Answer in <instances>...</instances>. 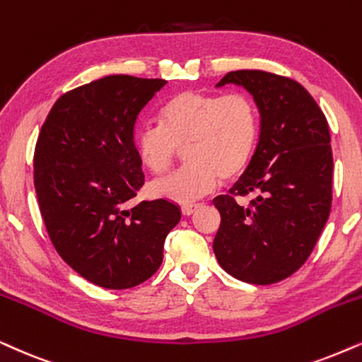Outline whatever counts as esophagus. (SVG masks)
<instances>
[{
	"label": "esophagus",
	"mask_w": 362,
	"mask_h": 362,
	"mask_svg": "<svg viewBox=\"0 0 362 362\" xmlns=\"http://www.w3.org/2000/svg\"><path fill=\"white\" fill-rule=\"evenodd\" d=\"M199 209V205L197 204H187V205H182V214L184 215H192L195 212V210Z\"/></svg>",
	"instance_id": "1"
}]
</instances>
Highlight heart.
<instances>
[{
	"mask_svg": "<svg viewBox=\"0 0 362 362\" xmlns=\"http://www.w3.org/2000/svg\"><path fill=\"white\" fill-rule=\"evenodd\" d=\"M160 127L140 128L135 148L140 163L153 175L170 170L184 148L185 167L155 182L150 192L158 199L187 204L247 170L257 147L260 117L245 93H205L185 90L163 103Z\"/></svg>",
	"mask_w": 362,
	"mask_h": 362,
	"instance_id": "heart-1",
	"label": "heart"
}]
</instances>
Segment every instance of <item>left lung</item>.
<instances>
[{
    "label": "left lung",
    "mask_w": 362,
    "mask_h": 362,
    "mask_svg": "<svg viewBox=\"0 0 362 362\" xmlns=\"http://www.w3.org/2000/svg\"><path fill=\"white\" fill-rule=\"evenodd\" d=\"M252 95L260 134L249 167L214 199L221 227L214 252L239 281L267 286L292 276L313 252L332 202V150L322 110L303 85L262 70L227 73ZM252 193L247 208L237 196Z\"/></svg>",
    "instance_id": "1"
}]
</instances>
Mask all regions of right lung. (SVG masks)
Masks as SVG:
<instances>
[{
  "mask_svg": "<svg viewBox=\"0 0 362 362\" xmlns=\"http://www.w3.org/2000/svg\"><path fill=\"white\" fill-rule=\"evenodd\" d=\"M167 81L110 75L63 93L36 140L33 180L57 252L105 289H130L158 271L163 242L180 221L165 199L125 209L145 177L134 132Z\"/></svg>",
  "mask_w": 362,
  "mask_h": 362,
  "instance_id": "add662e5",
  "label": "right lung"
}]
</instances>
